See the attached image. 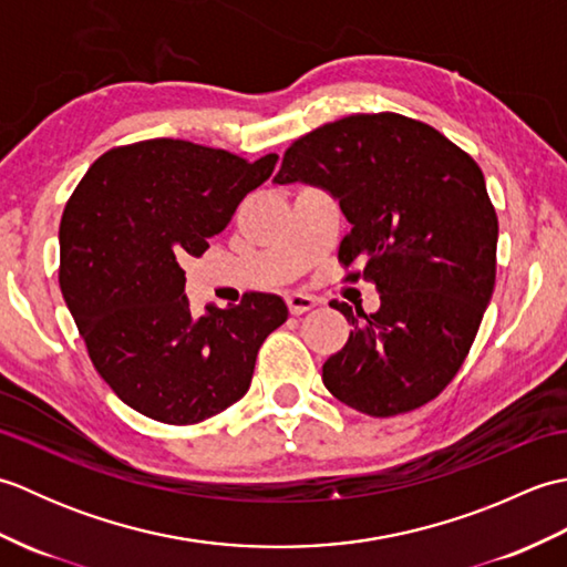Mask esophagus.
Listing matches in <instances>:
<instances>
[{"mask_svg":"<svg viewBox=\"0 0 567 567\" xmlns=\"http://www.w3.org/2000/svg\"><path fill=\"white\" fill-rule=\"evenodd\" d=\"M287 307H290L295 317H299V315H305V311L315 309L317 299L309 297V295H302V292H292V295H287Z\"/></svg>","mask_w":567,"mask_h":567,"instance_id":"obj_1","label":"esophagus"}]
</instances>
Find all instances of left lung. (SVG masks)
Masks as SVG:
<instances>
[{"instance_id": "8db88e82", "label": "left lung", "mask_w": 567, "mask_h": 567, "mask_svg": "<svg viewBox=\"0 0 567 567\" xmlns=\"http://www.w3.org/2000/svg\"><path fill=\"white\" fill-rule=\"evenodd\" d=\"M329 189L351 221L346 280L375 282L365 315L323 363V384L368 416L406 414L449 388L473 346L497 277V212L485 175L441 131L394 112L351 114L299 136L272 183Z\"/></svg>"}]
</instances>
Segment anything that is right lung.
Segmentation results:
<instances>
[{"label":"right lung","mask_w":567,"mask_h":567,"mask_svg":"<svg viewBox=\"0 0 567 567\" xmlns=\"http://www.w3.org/2000/svg\"><path fill=\"white\" fill-rule=\"evenodd\" d=\"M277 155L151 138L100 155L60 219V292L94 370L143 416L189 426L250 388L262 341L287 321L277 295L195 317L187 258H199Z\"/></svg>","instance_id":"obj_1"}]
</instances>
